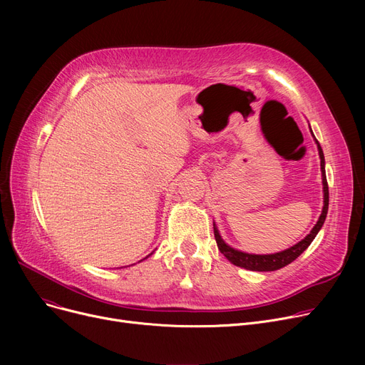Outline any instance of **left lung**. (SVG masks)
<instances>
[{"instance_id": "8db88e82", "label": "left lung", "mask_w": 365, "mask_h": 365, "mask_svg": "<svg viewBox=\"0 0 365 365\" xmlns=\"http://www.w3.org/2000/svg\"><path fill=\"white\" fill-rule=\"evenodd\" d=\"M312 131V130H311ZM317 142L318 146V153L321 158V175H322V190H324V207L321 216L317 222V225L312 227V231L306 235L302 241H299L297 244H294L293 247L287 248L284 252L279 253H274V255H248L240 250H235V248L229 247L220 237L219 229L216 226V223L213 222V229H215V238L217 242V247L220 253L231 262L235 266L244 267V269H250V271H259V272H267V271H277L281 269V267L287 266L289 263H292L293 260H296L306 248L311 245V242L315 240L317 234L319 232V229L322 227L325 217H327V212H329V183H327V178H325V161H324V153L322 149Z\"/></svg>"}]
</instances>
